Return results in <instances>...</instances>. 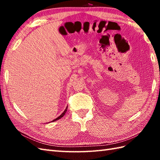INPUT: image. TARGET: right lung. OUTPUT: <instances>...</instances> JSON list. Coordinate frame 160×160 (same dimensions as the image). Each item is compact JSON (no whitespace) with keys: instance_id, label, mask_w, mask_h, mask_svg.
<instances>
[{"instance_id":"1","label":"right lung","mask_w":160,"mask_h":160,"mask_svg":"<svg viewBox=\"0 0 160 160\" xmlns=\"http://www.w3.org/2000/svg\"><path fill=\"white\" fill-rule=\"evenodd\" d=\"M67 108H68V107H66L65 110L64 111L63 113H62V114H61V115H60V116H58V118H56V119H54L53 120H52V122H55V121H56V120H60V119L61 118H62V117L64 116V114L66 113V112H67Z\"/></svg>"}]
</instances>
